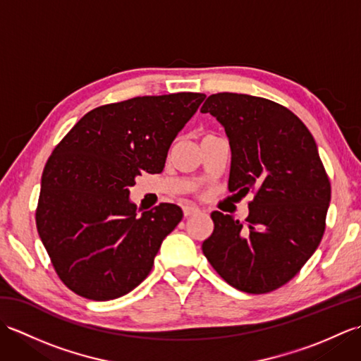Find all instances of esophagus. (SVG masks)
I'll use <instances>...</instances> for the list:
<instances>
[{
  "label": "esophagus",
  "mask_w": 361,
  "mask_h": 361,
  "mask_svg": "<svg viewBox=\"0 0 361 361\" xmlns=\"http://www.w3.org/2000/svg\"><path fill=\"white\" fill-rule=\"evenodd\" d=\"M183 212H185V217H192V216H195V214H200V209H198L194 204H186V206H183Z\"/></svg>",
  "instance_id": "obj_1"
}]
</instances>
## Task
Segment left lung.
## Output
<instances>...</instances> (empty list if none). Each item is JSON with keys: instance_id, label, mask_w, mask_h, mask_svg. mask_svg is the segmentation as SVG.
<instances>
[{"instance_id": "8db88e82", "label": "left lung", "mask_w": 361, "mask_h": 361, "mask_svg": "<svg viewBox=\"0 0 361 361\" xmlns=\"http://www.w3.org/2000/svg\"><path fill=\"white\" fill-rule=\"evenodd\" d=\"M202 113H211L229 140L228 189L255 190L245 224L211 214L203 255L229 286L268 293L293 278L323 239L331 183L317 142L296 114L264 97L217 93Z\"/></svg>"}]
</instances>
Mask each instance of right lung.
<instances>
[{
    "mask_svg": "<svg viewBox=\"0 0 361 361\" xmlns=\"http://www.w3.org/2000/svg\"><path fill=\"white\" fill-rule=\"evenodd\" d=\"M204 97L142 96L97 106L54 149L35 221L59 278L74 293L109 301L147 278L183 211L161 203L137 216L130 188L142 172H163L172 141Z\"/></svg>",
    "mask_w": 361,
    "mask_h": 361,
    "instance_id": "obj_1",
    "label": "right lung"
}]
</instances>
